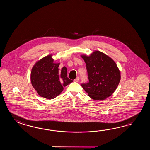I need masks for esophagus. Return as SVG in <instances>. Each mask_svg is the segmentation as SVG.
<instances>
[{"mask_svg": "<svg viewBox=\"0 0 150 150\" xmlns=\"http://www.w3.org/2000/svg\"><path fill=\"white\" fill-rule=\"evenodd\" d=\"M79 78L78 76V77H76V78L74 79V81L75 82H76V83H77V82H78V81H79Z\"/></svg>", "mask_w": 150, "mask_h": 150, "instance_id": "34e87169", "label": "esophagus"}]
</instances>
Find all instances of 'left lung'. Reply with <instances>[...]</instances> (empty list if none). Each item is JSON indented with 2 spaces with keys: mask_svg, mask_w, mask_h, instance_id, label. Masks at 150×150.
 Wrapping results in <instances>:
<instances>
[{
  "mask_svg": "<svg viewBox=\"0 0 150 150\" xmlns=\"http://www.w3.org/2000/svg\"><path fill=\"white\" fill-rule=\"evenodd\" d=\"M86 64L88 82L81 83L91 98L103 100L112 96L121 80L115 62L102 52L95 51L89 56L81 55Z\"/></svg>",
  "mask_w": 150,
  "mask_h": 150,
  "instance_id": "1",
  "label": "left lung"
}]
</instances>
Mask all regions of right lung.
Wrapping results in <instances>:
<instances>
[{
	"label": "right lung",
	"instance_id": "right-lung-1",
	"mask_svg": "<svg viewBox=\"0 0 150 150\" xmlns=\"http://www.w3.org/2000/svg\"><path fill=\"white\" fill-rule=\"evenodd\" d=\"M54 61L51 54L42 58L35 63L30 74L32 86L39 96L46 99H54L73 81L67 77V67L59 71V63Z\"/></svg>",
	"mask_w": 150,
	"mask_h": 150
}]
</instances>
